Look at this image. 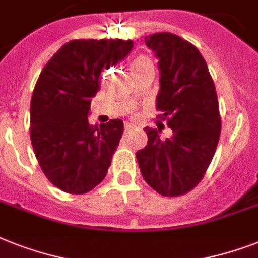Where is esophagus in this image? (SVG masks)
<instances>
[{
  "label": "esophagus",
  "instance_id": "1",
  "mask_svg": "<svg viewBox=\"0 0 258 258\" xmlns=\"http://www.w3.org/2000/svg\"><path fill=\"white\" fill-rule=\"evenodd\" d=\"M133 130H134V127L131 124H125L124 125V134L130 133V131H133Z\"/></svg>",
  "mask_w": 258,
  "mask_h": 258
}]
</instances>
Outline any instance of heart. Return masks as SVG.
Segmentation results:
<instances>
[{
    "label": "heart",
    "instance_id": "1",
    "mask_svg": "<svg viewBox=\"0 0 258 258\" xmlns=\"http://www.w3.org/2000/svg\"><path fill=\"white\" fill-rule=\"evenodd\" d=\"M147 68H152V62L150 60V58H147L146 55H139L131 63V73L134 74V73H138V71Z\"/></svg>",
    "mask_w": 258,
    "mask_h": 258
}]
</instances>
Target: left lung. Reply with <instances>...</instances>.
Listing matches in <instances>:
<instances>
[{"label": "left lung", "instance_id": "1", "mask_svg": "<svg viewBox=\"0 0 258 258\" xmlns=\"http://www.w3.org/2000/svg\"><path fill=\"white\" fill-rule=\"evenodd\" d=\"M159 59L158 118L172 136L160 139L146 128L147 146L136 152L140 172L162 196H180L198 185L212 162L221 131L216 89L204 58L192 43L172 33L146 37Z\"/></svg>", "mask_w": 258, "mask_h": 258}]
</instances>
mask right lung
Segmentation results:
<instances>
[{"label": "right lung", "instance_id": "1", "mask_svg": "<svg viewBox=\"0 0 258 258\" xmlns=\"http://www.w3.org/2000/svg\"><path fill=\"white\" fill-rule=\"evenodd\" d=\"M134 46L122 39H74L46 63L30 103V139L45 176L63 192L82 195L106 177L123 134L122 119L91 125V98L100 74Z\"/></svg>", "mask_w": 258, "mask_h": 258}]
</instances>
